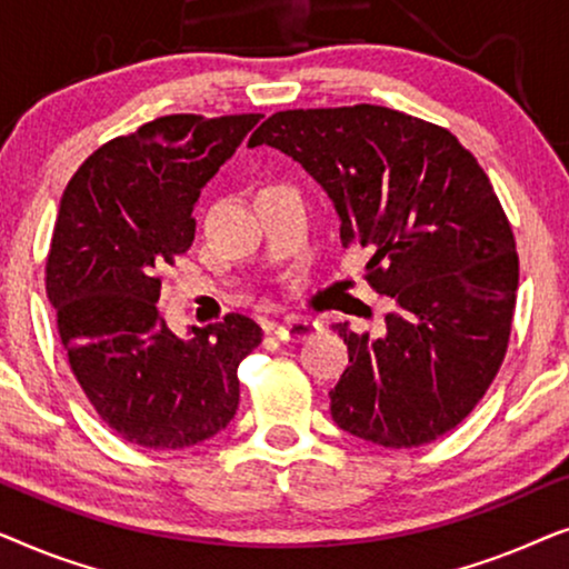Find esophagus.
<instances>
[{
    "mask_svg": "<svg viewBox=\"0 0 569 569\" xmlns=\"http://www.w3.org/2000/svg\"><path fill=\"white\" fill-rule=\"evenodd\" d=\"M318 331L316 321H308V318H298V316H287L282 323L274 326L277 339L282 341H306L313 337Z\"/></svg>",
    "mask_w": 569,
    "mask_h": 569,
    "instance_id": "1",
    "label": "esophagus"
}]
</instances>
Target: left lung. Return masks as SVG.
Returning <instances> with one entry per match:
<instances>
[{
  "mask_svg": "<svg viewBox=\"0 0 569 569\" xmlns=\"http://www.w3.org/2000/svg\"><path fill=\"white\" fill-rule=\"evenodd\" d=\"M300 162L365 248L372 290L393 298L380 337L333 329L349 349L331 388L341 430L417 448L461 425L505 360L518 290L508 217L448 129L383 106L269 116L251 137Z\"/></svg>",
  "mask_w": 569,
  "mask_h": 569,
  "instance_id": "8db88e82",
  "label": "left lung"
}]
</instances>
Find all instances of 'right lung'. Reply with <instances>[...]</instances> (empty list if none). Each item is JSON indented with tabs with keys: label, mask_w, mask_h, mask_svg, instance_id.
<instances>
[{
	"label": "right lung",
	"mask_w": 569,
	"mask_h": 569,
	"mask_svg": "<svg viewBox=\"0 0 569 569\" xmlns=\"http://www.w3.org/2000/svg\"><path fill=\"white\" fill-rule=\"evenodd\" d=\"M259 119L162 116L92 152L61 197L46 292L84 396L134 446H199L238 411V365L259 326L230 313L178 337L158 300L160 271L193 240L201 189Z\"/></svg>",
	"instance_id": "obj_1"
}]
</instances>
